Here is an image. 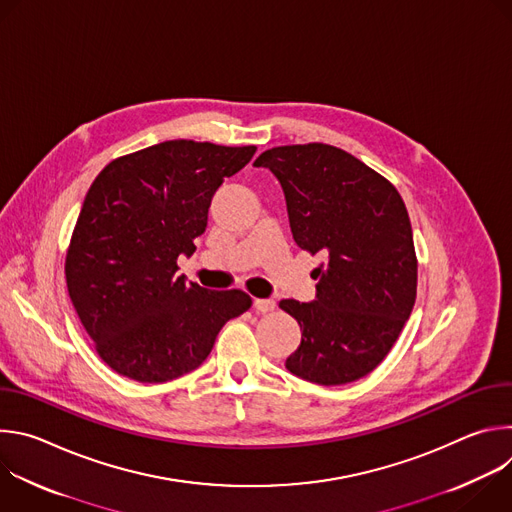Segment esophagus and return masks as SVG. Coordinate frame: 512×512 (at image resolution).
<instances>
[{"label":"esophagus","instance_id":"esophagus-1","mask_svg":"<svg viewBox=\"0 0 512 512\" xmlns=\"http://www.w3.org/2000/svg\"><path fill=\"white\" fill-rule=\"evenodd\" d=\"M253 308H255L259 314H269V312L275 310V300H271V298H257V300L253 302Z\"/></svg>","mask_w":512,"mask_h":512}]
</instances>
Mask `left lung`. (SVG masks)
I'll list each match as a JSON object with an SVG mask.
<instances>
[{"instance_id":"left-lung-1","label":"left lung","mask_w":512,"mask_h":512,"mask_svg":"<svg viewBox=\"0 0 512 512\" xmlns=\"http://www.w3.org/2000/svg\"><path fill=\"white\" fill-rule=\"evenodd\" d=\"M255 166L279 180L298 247L326 257L312 273V302H279L302 328L285 369L326 387L367 377L415 304L417 259L403 198L381 174L326 143L281 145Z\"/></svg>"}]
</instances>
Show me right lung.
I'll list each match as a JSON object with an SVG mask.
<instances>
[{
  "mask_svg": "<svg viewBox=\"0 0 512 512\" xmlns=\"http://www.w3.org/2000/svg\"><path fill=\"white\" fill-rule=\"evenodd\" d=\"M255 150L162 141L113 160L91 184L64 271L72 306L115 373L137 383L178 379L251 308L241 289L214 291L176 275V259L196 251L214 192Z\"/></svg>",
  "mask_w": 512,
  "mask_h": 512,
  "instance_id": "add662e5",
  "label": "right lung"
}]
</instances>
